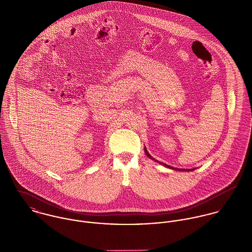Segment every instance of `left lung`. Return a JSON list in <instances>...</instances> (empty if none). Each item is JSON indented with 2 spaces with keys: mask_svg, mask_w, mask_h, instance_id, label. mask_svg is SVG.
Here are the masks:
<instances>
[{
  "mask_svg": "<svg viewBox=\"0 0 252 252\" xmlns=\"http://www.w3.org/2000/svg\"><path fill=\"white\" fill-rule=\"evenodd\" d=\"M144 153L146 154V156L148 157V158H150V159H152V160H154V161H156L157 163H159L160 165H163L164 167H166V168H168V169H172V170H175V171H180V172H192V171H194V170H196V168L195 169H179V168H174V167H171V166H169V165H167V164H164V163H162V162H159V161H157L156 159H154L149 153H148V151H147V149H146V147H144Z\"/></svg>",
  "mask_w": 252,
  "mask_h": 252,
  "instance_id": "8db88e82",
  "label": "left lung"
}]
</instances>
